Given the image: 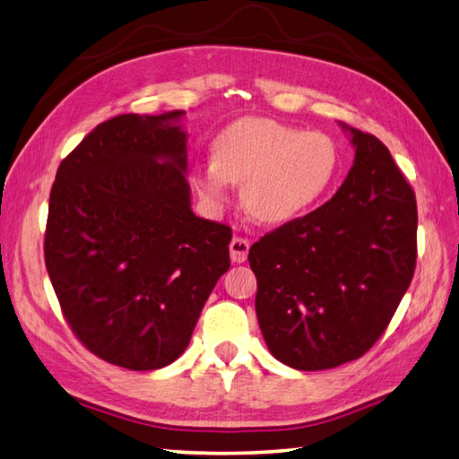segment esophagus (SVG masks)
<instances>
[{
	"instance_id": "1",
	"label": "esophagus",
	"mask_w": 459,
	"mask_h": 459,
	"mask_svg": "<svg viewBox=\"0 0 459 459\" xmlns=\"http://www.w3.org/2000/svg\"><path fill=\"white\" fill-rule=\"evenodd\" d=\"M249 239L246 238H233L230 241V255L233 264H244L247 259V252H249Z\"/></svg>"
}]
</instances>
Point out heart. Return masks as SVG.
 Wrapping results in <instances>:
<instances>
[{
	"instance_id": "obj_1",
	"label": "heart",
	"mask_w": 459,
	"mask_h": 459,
	"mask_svg": "<svg viewBox=\"0 0 459 459\" xmlns=\"http://www.w3.org/2000/svg\"><path fill=\"white\" fill-rule=\"evenodd\" d=\"M213 161L194 171V187L220 207L230 184L241 186V204L265 226H283L306 215L332 187L340 152L330 135L244 117L221 129L212 145Z\"/></svg>"
}]
</instances>
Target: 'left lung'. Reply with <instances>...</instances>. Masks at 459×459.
Segmentation results:
<instances>
[{"mask_svg":"<svg viewBox=\"0 0 459 459\" xmlns=\"http://www.w3.org/2000/svg\"><path fill=\"white\" fill-rule=\"evenodd\" d=\"M342 127L356 158L337 194L265 233L247 255L267 350L301 371L364 356L416 270V194L376 135Z\"/></svg>","mask_w":459,"mask_h":459,"instance_id":"left-lung-1","label":"left lung"}]
</instances>
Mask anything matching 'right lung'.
<instances>
[{
    "mask_svg": "<svg viewBox=\"0 0 459 459\" xmlns=\"http://www.w3.org/2000/svg\"><path fill=\"white\" fill-rule=\"evenodd\" d=\"M181 117L100 124L49 194L43 254L59 306L85 348L126 369L176 361L230 270L231 230L192 212Z\"/></svg>",
    "mask_w": 459,
    "mask_h": 459,
    "instance_id": "add662e5",
    "label": "right lung"
}]
</instances>
